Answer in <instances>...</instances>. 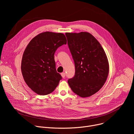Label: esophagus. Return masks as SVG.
Listing matches in <instances>:
<instances>
[{
    "instance_id": "esophagus-1",
    "label": "esophagus",
    "mask_w": 134,
    "mask_h": 134,
    "mask_svg": "<svg viewBox=\"0 0 134 134\" xmlns=\"http://www.w3.org/2000/svg\"><path fill=\"white\" fill-rule=\"evenodd\" d=\"M61 75H62V76L63 77V78H65L66 74L65 72H62V73H61Z\"/></svg>"
}]
</instances>
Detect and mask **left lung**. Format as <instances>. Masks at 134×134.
I'll list each match as a JSON object with an SVG mask.
<instances>
[{
	"mask_svg": "<svg viewBox=\"0 0 134 134\" xmlns=\"http://www.w3.org/2000/svg\"><path fill=\"white\" fill-rule=\"evenodd\" d=\"M65 35L75 67V75L68 80V84L80 97H90L101 88L108 77L106 54L99 41L88 32Z\"/></svg>",
	"mask_w": 134,
	"mask_h": 134,
	"instance_id": "obj_1",
	"label": "left lung"
}]
</instances>
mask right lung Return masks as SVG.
Segmentation results:
<instances>
[{"label": "right lung", "mask_w": 134, "mask_h": 134, "mask_svg": "<svg viewBox=\"0 0 134 134\" xmlns=\"http://www.w3.org/2000/svg\"><path fill=\"white\" fill-rule=\"evenodd\" d=\"M66 43L64 34L46 32L35 36L26 47L22 60V73L26 84L37 94L51 93L62 79L56 70L54 54Z\"/></svg>", "instance_id": "right-lung-1"}]
</instances>
